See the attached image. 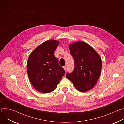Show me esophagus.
Returning <instances> with one entry per match:
<instances>
[{"mask_svg": "<svg viewBox=\"0 0 124 124\" xmlns=\"http://www.w3.org/2000/svg\"><path fill=\"white\" fill-rule=\"evenodd\" d=\"M63 68H64V69L65 70H67V66H63Z\"/></svg>", "mask_w": 124, "mask_h": 124, "instance_id": "obj_1", "label": "esophagus"}]
</instances>
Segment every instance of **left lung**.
Returning a JSON list of instances; mask_svg holds the SVG:
<instances>
[{"label": "left lung", "instance_id": "left-lung-1", "mask_svg": "<svg viewBox=\"0 0 124 124\" xmlns=\"http://www.w3.org/2000/svg\"><path fill=\"white\" fill-rule=\"evenodd\" d=\"M70 54L75 61V67L66 77L75 87L83 92L94 87L101 70V60L98 53L85 42H76L69 46Z\"/></svg>", "mask_w": 124, "mask_h": 124}]
</instances>
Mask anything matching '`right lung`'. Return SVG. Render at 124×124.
Returning <instances> with one entry per match:
<instances>
[{
  "mask_svg": "<svg viewBox=\"0 0 124 124\" xmlns=\"http://www.w3.org/2000/svg\"><path fill=\"white\" fill-rule=\"evenodd\" d=\"M59 42H45L30 54L27 70L30 81L38 91L48 93L54 90L64 76L65 71L59 65L54 51Z\"/></svg>",
  "mask_w": 124,
  "mask_h": 124,
  "instance_id": "obj_1",
  "label": "right lung"
}]
</instances>
